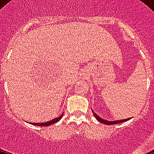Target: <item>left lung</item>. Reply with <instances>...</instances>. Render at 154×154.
I'll use <instances>...</instances> for the list:
<instances>
[{"label": "left lung", "mask_w": 154, "mask_h": 154, "mask_svg": "<svg viewBox=\"0 0 154 154\" xmlns=\"http://www.w3.org/2000/svg\"><path fill=\"white\" fill-rule=\"evenodd\" d=\"M92 112H93V114H94V116L95 117V118H96L98 122H101V123H103V124L105 125H115V124H119V123H122V122H126V121H129V120H130L132 118V117H129V118H127V119H123V120H117V121H107V120H105L103 119V118H101V117H99L98 115L97 114L96 112H94V110H92Z\"/></svg>", "instance_id": "8db88e82"}]
</instances>
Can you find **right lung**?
<instances>
[{
    "mask_svg": "<svg viewBox=\"0 0 154 154\" xmlns=\"http://www.w3.org/2000/svg\"><path fill=\"white\" fill-rule=\"evenodd\" d=\"M63 114H64V113H62V114L60 115V117H56V118H53V120H51V121H49V122H42V123H32V122H31V123H30V122H29V123L33 125H37V126H49V125H50L55 124V123H57V122H59L60 118H62Z\"/></svg>",
    "mask_w": 154,
    "mask_h": 154,
    "instance_id": "right-lung-1",
    "label": "right lung"
}]
</instances>
